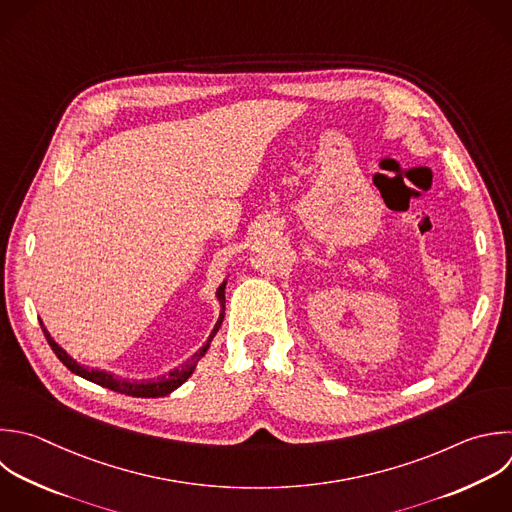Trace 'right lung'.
Returning a JSON list of instances; mask_svg holds the SVG:
<instances>
[{"label":"right lung","mask_w":512,"mask_h":512,"mask_svg":"<svg viewBox=\"0 0 512 512\" xmlns=\"http://www.w3.org/2000/svg\"><path fill=\"white\" fill-rule=\"evenodd\" d=\"M226 284H228V278H224V282H222V284L218 286V290H216V298H218V304H220V316H218V320H216V324H214V328H212V332H210L206 344H204L190 360H186L184 364H180V366L172 368L170 372H166V374H162V376H156V378H142V380H140V378H134V380H130V378L116 376L114 372H108V370H98V368H90V366H86V364H80L76 358H72V356L52 338V334L48 332L46 324H44V322H40V324H42V330H44V334H46V338H48L52 350L56 352V356H58V358L62 360V364H64L68 370H72L74 374H78V376H82V378H86V380H90V382H94V384H100V386H104V388H110V390H114V392L126 394V396L158 398V396H166V394L174 392L176 388H180V386L192 376V372L196 370L200 358H202V356L206 354V350L210 348V342H212V338L216 336V332L220 330L222 320H224V310H226Z\"/></svg>","instance_id":"1"}]
</instances>
